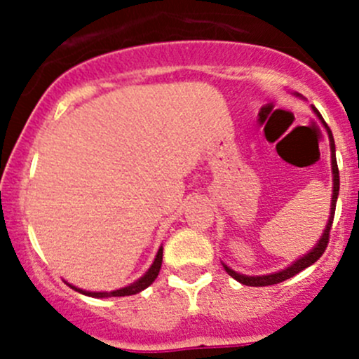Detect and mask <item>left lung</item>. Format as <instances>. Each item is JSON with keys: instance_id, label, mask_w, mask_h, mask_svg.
<instances>
[{"instance_id": "left-lung-1", "label": "left lung", "mask_w": 359, "mask_h": 359, "mask_svg": "<svg viewBox=\"0 0 359 359\" xmlns=\"http://www.w3.org/2000/svg\"><path fill=\"white\" fill-rule=\"evenodd\" d=\"M314 109V107H313ZM318 116H320V119L323 121L325 128H327L328 132V137H330V149H332V172H334V194H332V208H330V219H328V224H327V229H325L323 236H321V240L318 241V245L311 250L307 255L300 257L299 260H295V262L292 264L290 267H287V269L280 271V273H274V274H267V276H243V274L236 273V271H233L231 267H227L226 264H224V269H226V273L229 274V276H233L234 280L240 281V283L247 285V287H269V285H278L281 283V281H287L288 278H293L295 274H299L300 271H304L306 267L313 266L314 262H316L318 259H320L321 255H323V252L327 250L328 247V241H330V229H332V224H334V215H335V205H337V196H339V166H337V158H335V142H334V135H332V130L328 128V125L325 123V119L321 118L320 111L314 109Z\"/></svg>"}]
</instances>
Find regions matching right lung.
<instances>
[{
    "label": "right lung",
    "instance_id": "add662e5",
    "mask_svg": "<svg viewBox=\"0 0 359 359\" xmlns=\"http://www.w3.org/2000/svg\"><path fill=\"white\" fill-rule=\"evenodd\" d=\"M161 262H163V248H159V250H158V255H156V259H154V262H153V266H151V269L147 271V273L144 274V276L140 278V280H137L135 283L128 285V287H125V288H119V290H114V292H85V290H79V288L72 287V285H71V288H74L76 292L83 293V295H88V297H99V299H104V297H125V295H135V293L142 292L144 288H147V287H149L151 283H153L154 280H156V276H158L159 269H161Z\"/></svg>",
    "mask_w": 359,
    "mask_h": 359
}]
</instances>
